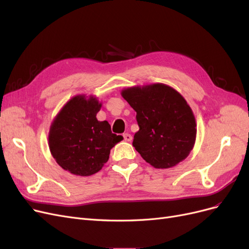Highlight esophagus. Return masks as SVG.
I'll return each mask as SVG.
<instances>
[{
  "label": "esophagus",
  "instance_id": "esophagus-1",
  "mask_svg": "<svg viewBox=\"0 0 249 249\" xmlns=\"http://www.w3.org/2000/svg\"><path fill=\"white\" fill-rule=\"evenodd\" d=\"M124 141H126V142H131L132 141V135L131 134H129V133H125V134H124Z\"/></svg>",
  "mask_w": 249,
  "mask_h": 249
}]
</instances>
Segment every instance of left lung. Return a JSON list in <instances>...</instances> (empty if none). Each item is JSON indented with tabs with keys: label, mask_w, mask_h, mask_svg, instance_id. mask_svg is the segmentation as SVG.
Instances as JSON below:
<instances>
[{
	"label": "left lung",
	"mask_w": 249,
	"mask_h": 249,
	"mask_svg": "<svg viewBox=\"0 0 249 249\" xmlns=\"http://www.w3.org/2000/svg\"><path fill=\"white\" fill-rule=\"evenodd\" d=\"M120 94L137 113L139 131L133 146L143 160L167 169L189 156L196 140V122L182 94L163 83L126 87Z\"/></svg>",
	"instance_id": "8db88e82"
}]
</instances>
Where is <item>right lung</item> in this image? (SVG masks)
Returning a JSON list of instances; mask_svg holds the SVG:
<instances>
[{
  "instance_id": "1",
  "label": "right lung",
  "mask_w": 249,
  "mask_h": 249,
  "mask_svg": "<svg viewBox=\"0 0 249 249\" xmlns=\"http://www.w3.org/2000/svg\"><path fill=\"white\" fill-rule=\"evenodd\" d=\"M101 108L102 103L92 94L74 95L51 124L50 152L59 166L71 175L89 177L100 171L111 148L124 139L111 132L107 120H97Z\"/></svg>"
}]
</instances>
